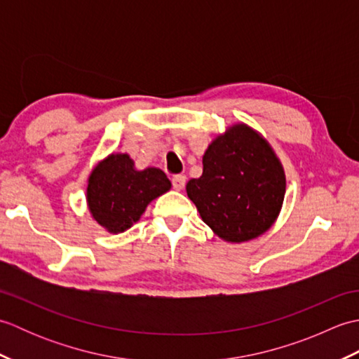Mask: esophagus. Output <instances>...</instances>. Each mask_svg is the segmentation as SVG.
Returning <instances> with one entry per match:
<instances>
[{
  "label": "esophagus",
  "mask_w": 359,
  "mask_h": 359,
  "mask_svg": "<svg viewBox=\"0 0 359 359\" xmlns=\"http://www.w3.org/2000/svg\"><path fill=\"white\" fill-rule=\"evenodd\" d=\"M185 184H187L185 175L179 174V175H174V177H172V188L177 189V191H182V189L185 188Z\"/></svg>",
  "instance_id": "34e87169"
}]
</instances>
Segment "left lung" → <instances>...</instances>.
<instances>
[{"label":"left lung","instance_id":"left-lung-1","mask_svg":"<svg viewBox=\"0 0 359 359\" xmlns=\"http://www.w3.org/2000/svg\"><path fill=\"white\" fill-rule=\"evenodd\" d=\"M202 163L187 194L212 233L241 243L269 231L285 196L284 166L269 140L238 121L211 140Z\"/></svg>","mask_w":359,"mask_h":359}]
</instances>
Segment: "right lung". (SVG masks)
I'll return each instance as SVG.
<instances>
[{
  "instance_id": "1",
  "label": "right lung",
  "mask_w": 359,
  "mask_h": 359,
  "mask_svg": "<svg viewBox=\"0 0 359 359\" xmlns=\"http://www.w3.org/2000/svg\"><path fill=\"white\" fill-rule=\"evenodd\" d=\"M170 189L171 182L160 168L137 170L131 156L112 152L89 174L86 205L104 231L118 234L139 222L148 205Z\"/></svg>"
}]
</instances>
